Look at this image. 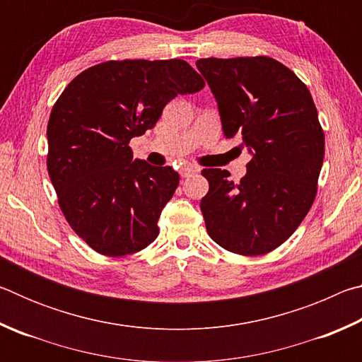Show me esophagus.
<instances>
[{"label":"esophagus","mask_w":362,"mask_h":362,"mask_svg":"<svg viewBox=\"0 0 362 362\" xmlns=\"http://www.w3.org/2000/svg\"><path fill=\"white\" fill-rule=\"evenodd\" d=\"M196 173H198V168H194V166H183L180 169V175L182 177H189V175H193Z\"/></svg>","instance_id":"obj_1"}]
</instances>
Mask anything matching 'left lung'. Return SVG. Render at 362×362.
Instances as JSON below:
<instances>
[{
	"instance_id": "8db88e82",
	"label": "left lung",
	"mask_w": 362,
	"mask_h": 362,
	"mask_svg": "<svg viewBox=\"0 0 362 362\" xmlns=\"http://www.w3.org/2000/svg\"><path fill=\"white\" fill-rule=\"evenodd\" d=\"M226 139L240 137L250 161L235 183L225 169H204L206 228L218 246L262 255L302 223L316 196L324 132L306 86L272 57L199 59Z\"/></svg>"
}]
</instances>
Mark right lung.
I'll return each instance as SVG.
<instances>
[{
	"label": "right lung",
	"instance_id": "obj_1",
	"mask_svg": "<svg viewBox=\"0 0 362 362\" xmlns=\"http://www.w3.org/2000/svg\"><path fill=\"white\" fill-rule=\"evenodd\" d=\"M204 81L185 60H110L66 86L47 122V173L66 222L99 254L122 257L156 240L179 173L132 159L129 140L179 94Z\"/></svg>",
	"mask_w": 362,
	"mask_h": 362
}]
</instances>
